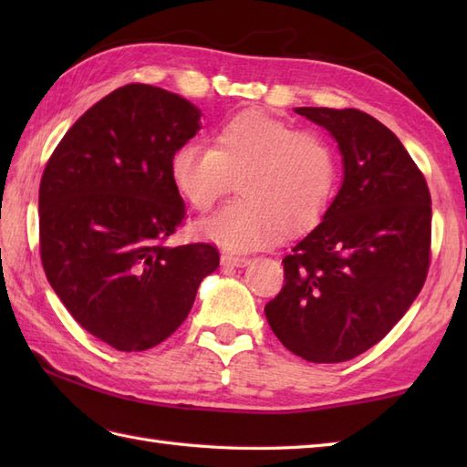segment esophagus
I'll list each match as a JSON object with an SVG mask.
<instances>
[{"mask_svg":"<svg viewBox=\"0 0 467 467\" xmlns=\"http://www.w3.org/2000/svg\"><path fill=\"white\" fill-rule=\"evenodd\" d=\"M221 263L224 266H246L251 263L249 256H234V254H223Z\"/></svg>","mask_w":467,"mask_h":467,"instance_id":"1","label":"esophagus"}]
</instances>
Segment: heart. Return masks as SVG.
Segmentation results:
<instances>
[{
	"label": "heart",
	"instance_id": "b5f03b06",
	"mask_svg": "<svg viewBox=\"0 0 467 467\" xmlns=\"http://www.w3.org/2000/svg\"><path fill=\"white\" fill-rule=\"evenodd\" d=\"M337 174V154L323 134L295 130L263 110L228 118L211 148L188 142L171 161L176 191L198 213L213 211L239 181V201L198 224L206 239L234 253L315 226L333 201Z\"/></svg>",
	"mask_w": 467,
	"mask_h": 467
}]
</instances>
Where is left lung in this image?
Listing matches in <instances>:
<instances>
[{"instance_id": "8db88e82", "label": "left lung", "mask_w": 467, "mask_h": 467, "mask_svg": "<svg viewBox=\"0 0 467 467\" xmlns=\"http://www.w3.org/2000/svg\"><path fill=\"white\" fill-rule=\"evenodd\" d=\"M331 132L345 176L323 221L283 259L265 315L291 353L341 363L371 349L420 295L431 259V196L400 138L355 108H296Z\"/></svg>"}]
</instances>
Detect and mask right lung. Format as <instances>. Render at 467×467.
Returning <instances> with one entry per match:
<instances>
[{
    "instance_id": "1",
    "label": "right lung",
    "mask_w": 467,
    "mask_h": 467,
    "mask_svg": "<svg viewBox=\"0 0 467 467\" xmlns=\"http://www.w3.org/2000/svg\"><path fill=\"white\" fill-rule=\"evenodd\" d=\"M201 110L148 84H128L76 120L39 182V256L78 325L118 351H146L192 309L221 263L211 243L166 246L186 208L171 176Z\"/></svg>"
}]
</instances>
